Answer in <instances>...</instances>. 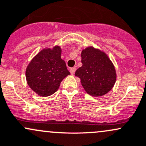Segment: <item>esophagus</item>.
<instances>
[{"mask_svg": "<svg viewBox=\"0 0 146 146\" xmlns=\"http://www.w3.org/2000/svg\"><path fill=\"white\" fill-rule=\"evenodd\" d=\"M76 67H73V68H71L70 69V73H71L72 75L74 74L75 72H76Z\"/></svg>", "mask_w": 146, "mask_h": 146, "instance_id": "obj_1", "label": "esophagus"}]
</instances>
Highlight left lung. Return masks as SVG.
I'll return each mask as SVG.
<instances>
[{
    "label": "left lung",
    "instance_id": "obj_1",
    "mask_svg": "<svg viewBox=\"0 0 146 146\" xmlns=\"http://www.w3.org/2000/svg\"><path fill=\"white\" fill-rule=\"evenodd\" d=\"M82 66L76 71L87 94L101 96L112 90L116 81V71L106 54L93 47L81 53Z\"/></svg>",
    "mask_w": 146,
    "mask_h": 146
}]
</instances>
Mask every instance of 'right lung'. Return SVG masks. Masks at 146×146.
<instances>
[{
	"label": "right lung",
	"instance_id": "add662e5",
	"mask_svg": "<svg viewBox=\"0 0 146 146\" xmlns=\"http://www.w3.org/2000/svg\"><path fill=\"white\" fill-rule=\"evenodd\" d=\"M61 54L59 46L44 49L29 63L26 70V78L29 87L37 94L41 96L53 94L57 91L63 79L70 75Z\"/></svg>",
	"mask_w": 146,
	"mask_h": 146
}]
</instances>
